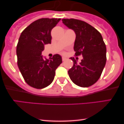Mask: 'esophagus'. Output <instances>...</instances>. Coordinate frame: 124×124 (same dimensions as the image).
<instances>
[{
	"instance_id": "34e87169",
	"label": "esophagus",
	"mask_w": 124,
	"mask_h": 124,
	"mask_svg": "<svg viewBox=\"0 0 124 124\" xmlns=\"http://www.w3.org/2000/svg\"><path fill=\"white\" fill-rule=\"evenodd\" d=\"M66 60V58H65V57H64V56H63V57H62V61H65Z\"/></svg>"
}]
</instances>
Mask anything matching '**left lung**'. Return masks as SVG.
Listing matches in <instances>:
<instances>
[{
  "mask_svg": "<svg viewBox=\"0 0 124 124\" xmlns=\"http://www.w3.org/2000/svg\"><path fill=\"white\" fill-rule=\"evenodd\" d=\"M62 21L76 34L75 55L83 56L80 63L74 58H70L73 62L72 68L68 70L70 79L82 87L92 86L99 80L106 65V46L103 37L96 28L85 21L74 18Z\"/></svg>",
  "mask_w": 124,
  "mask_h": 124,
  "instance_id": "left-lung-1",
  "label": "left lung"
}]
</instances>
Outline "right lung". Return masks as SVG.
I'll return each instance as SVG.
<instances>
[{"instance_id":"obj_1","label":"right lung","mask_w":124,"mask_h":124,"mask_svg":"<svg viewBox=\"0 0 124 124\" xmlns=\"http://www.w3.org/2000/svg\"><path fill=\"white\" fill-rule=\"evenodd\" d=\"M61 19L42 18L34 21L24 30L18 39V67L25 82L35 89H43L51 84L56 68L62 62L59 54L50 59L42 55L44 45L51 43V30Z\"/></svg>"}]
</instances>
